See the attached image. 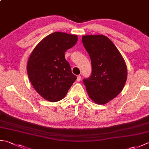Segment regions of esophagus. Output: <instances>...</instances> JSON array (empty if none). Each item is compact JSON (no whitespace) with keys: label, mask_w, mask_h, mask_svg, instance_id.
Segmentation results:
<instances>
[{"label":"esophagus","mask_w":149,"mask_h":149,"mask_svg":"<svg viewBox=\"0 0 149 149\" xmlns=\"http://www.w3.org/2000/svg\"><path fill=\"white\" fill-rule=\"evenodd\" d=\"M81 75H78L77 77V81L79 82L81 81Z\"/></svg>","instance_id":"34e87169"}]
</instances>
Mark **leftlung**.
<instances>
[{"instance_id":"obj_1","label":"left lung","mask_w":149,"mask_h":149,"mask_svg":"<svg viewBox=\"0 0 149 149\" xmlns=\"http://www.w3.org/2000/svg\"><path fill=\"white\" fill-rule=\"evenodd\" d=\"M82 42L91 59V75L84 79L88 95L93 102L105 104L123 90L127 66L112 41L104 35H86Z\"/></svg>"}]
</instances>
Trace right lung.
<instances>
[{"mask_svg": "<svg viewBox=\"0 0 149 149\" xmlns=\"http://www.w3.org/2000/svg\"><path fill=\"white\" fill-rule=\"evenodd\" d=\"M77 42V35L53 33L44 38L31 54L27 65L28 77L45 100L52 102L62 100L76 80L65 53Z\"/></svg>", "mask_w": 149, "mask_h": 149, "instance_id": "obj_1", "label": "right lung"}]
</instances>
